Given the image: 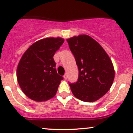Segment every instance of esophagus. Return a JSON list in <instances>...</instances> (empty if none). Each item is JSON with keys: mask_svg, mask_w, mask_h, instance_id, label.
I'll return each instance as SVG.
<instances>
[{"mask_svg": "<svg viewBox=\"0 0 133 133\" xmlns=\"http://www.w3.org/2000/svg\"><path fill=\"white\" fill-rule=\"evenodd\" d=\"M64 78L65 79V80H66V79H67V75L66 74L64 75Z\"/></svg>", "mask_w": 133, "mask_h": 133, "instance_id": "obj_1", "label": "esophagus"}]
</instances>
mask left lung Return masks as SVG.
<instances>
[{
	"label": "left lung",
	"mask_w": 133,
	"mask_h": 133,
	"mask_svg": "<svg viewBox=\"0 0 133 133\" xmlns=\"http://www.w3.org/2000/svg\"><path fill=\"white\" fill-rule=\"evenodd\" d=\"M78 68V78L69 84L73 95L87 102H95L111 88L114 78L113 64L104 48L87 35L67 39Z\"/></svg>",
	"instance_id": "1"
}]
</instances>
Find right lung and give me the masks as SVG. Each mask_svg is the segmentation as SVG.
<instances>
[{
    "instance_id": "right-lung-1",
    "label": "right lung",
    "mask_w": 133,
    "mask_h": 133,
    "mask_svg": "<svg viewBox=\"0 0 133 133\" xmlns=\"http://www.w3.org/2000/svg\"><path fill=\"white\" fill-rule=\"evenodd\" d=\"M64 39L43 38L33 43L21 57L17 69V81L24 93L36 102L54 97L62 76L57 74L53 59Z\"/></svg>"
}]
</instances>
